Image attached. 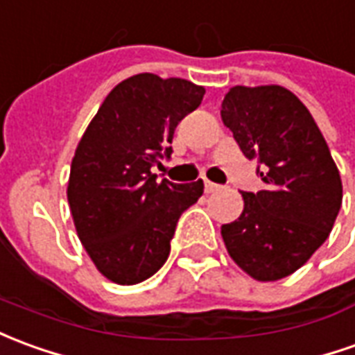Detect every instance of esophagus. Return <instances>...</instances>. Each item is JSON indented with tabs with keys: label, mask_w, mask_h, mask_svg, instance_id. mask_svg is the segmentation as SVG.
Wrapping results in <instances>:
<instances>
[{
	"label": "esophagus",
	"mask_w": 355,
	"mask_h": 355,
	"mask_svg": "<svg viewBox=\"0 0 355 355\" xmlns=\"http://www.w3.org/2000/svg\"><path fill=\"white\" fill-rule=\"evenodd\" d=\"M220 186L215 184V182H209V180H205V192L207 194H213V192H219Z\"/></svg>",
	"instance_id": "obj_1"
}]
</instances>
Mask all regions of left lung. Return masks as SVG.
Instances as JSON below:
<instances>
[{
    "label": "left lung",
    "mask_w": 355,
    "mask_h": 355,
    "mask_svg": "<svg viewBox=\"0 0 355 355\" xmlns=\"http://www.w3.org/2000/svg\"><path fill=\"white\" fill-rule=\"evenodd\" d=\"M220 117L242 153L259 161L265 182L257 194L242 192L244 209L220 236L252 279H284L331 234L342 205L340 173L311 113L282 86H232Z\"/></svg>",
    "instance_id": "1"
}]
</instances>
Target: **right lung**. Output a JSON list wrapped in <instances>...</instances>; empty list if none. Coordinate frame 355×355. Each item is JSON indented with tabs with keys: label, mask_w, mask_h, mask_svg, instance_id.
<instances>
[{
	"label": "right lung",
	"mask_w": 355,
	"mask_h": 355,
	"mask_svg": "<svg viewBox=\"0 0 355 355\" xmlns=\"http://www.w3.org/2000/svg\"><path fill=\"white\" fill-rule=\"evenodd\" d=\"M184 78L140 73L109 92L76 146L67 200L76 234L96 269L117 284H138L167 261L178 217L203 194L155 180L175 128L203 100Z\"/></svg>",
	"instance_id": "right-lung-1"
}]
</instances>
